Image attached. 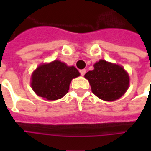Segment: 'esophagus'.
I'll list each match as a JSON object with an SVG mask.
<instances>
[{
  "instance_id": "esophagus-1",
  "label": "esophagus",
  "mask_w": 151,
  "mask_h": 151,
  "mask_svg": "<svg viewBox=\"0 0 151 151\" xmlns=\"http://www.w3.org/2000/svg\"><path fill=\"white\" fill-rule=\"evenodd\" d=\"M86 72V69H81V70H80V73H81V75L82 76L85 75Z\"/></svg>"
}]
</instances>
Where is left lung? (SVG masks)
<instances>
[{"label": "left lung", "instance_id": "obj_1", "mask_svg": "<svg viewBox=\"0 0 151 151\" xmlns=\"http://www.w3.org/2000/svg\"><path fill=\"white\" fill-rule=\"evenodd\" d=\"M93 94L104 101H114L123 96L129 86V76L124 67L99 60L94 69L85 74Z\"/></svg>", "mask_w": 151, "mask_h": 151}]
</instances>
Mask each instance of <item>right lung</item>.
<instances>
[{
  "label": "right lung",
  "mask_w": 151,
  "mask_h": 151,
  "mask_svg": "<svg viewBox=\"0 0 151 151\" xmlns=\"http://www.w3.org/2000/svg\"><path fill=\"white\" fill-rule=\"evenodd\" d=\"M80 76L74 66H68L59 60L41 64L35 69L31 86L35 93L45 100H57L69 92L73 79Z\"/></svg>",
  "instance_id": "obj_1"
}]
</instances>
